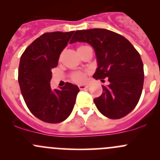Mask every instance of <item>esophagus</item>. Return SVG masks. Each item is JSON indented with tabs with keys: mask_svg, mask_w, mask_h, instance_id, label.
Wrapping results in <instances>:
<instances>
[{
	"mask_svg": "<svg viewBox=\"0 0 160 160\" xmlns=\"http://www.w3.org/2000/svg\"><path fill=\"white\" fill-rule=\"evenodd\" d=\"M89 88V86L88 85H80L79 86V88H80V90H84V89H87V88Z\"/></svg>",
	"mask_w": 160,
	"mask_h": 160,
	"instance_id": "obj_1",
	"label": "esophagus"
}]
</instances>
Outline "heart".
Returning <instances> with one entry per match:
<instances>
[{
  "label": "heart",
  "instance_id": "heart-1",
  "mask_svg": "<svg viewBox=\"0 0 160 160\" xmlns=\"http://www.w3.org/2000/svg\"><path fill=\"white\" fill-rule=\"evenodd\" d=\"M88 46H84V45H80V46H78L77 47V51L78 52V54L80 56H81L82 52L84 51L85 49H88ZM61 58H62V53L59 55V59L60 60ZM87 76V72L85 71H75V72H72V73L70 74V80H72V82L76 83H81L84 81L85 78H86Z\"/></svg>",
  "mask_w": 160,
  "mask_h": 160
}]
</instances>
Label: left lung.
Returning a JSON list of instances; mask_svg holds the SVG:
<instances>
[{
    "instance_id": "1",
    "label": "left lung",
    "mask_w": 160,
    "mask_h": 160,
    "mask_svg": "<svg viewBox=\"0 0 160 160\" xmlns=\"http://www.w3.org/2000/svg\"><path fill=\"white\" fill-rule=\"evenodd\" d=\"M75 42H88L94 49L98 67L93 77H108L109 85L102 86V94L93 99L98 111L111 119L129 114L139 101L144 82L138 52L124 36L104 28L77 31L70 43Z\"/></svg>"
}]
</instances>
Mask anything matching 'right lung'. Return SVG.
Instances as JSON below:
<instances>
[{"instance_id":"add662e5","label":"right lung","mask_w":160,"mask_h":160,"mask_svg":"<svg viewBox=\"0 0 160 160\" xmlns=\"http://www.w3.org/2000/svg\"><path fill=\"white\" fill-rule=\"evenodd\" d=\"M74 31L46 32L32 42L22 56L18 68L21 92L29 111L47 123H59L72 112L78 87L66 83L61 90L50 87L52 70Z\"/></svg>"}]
</instances>
